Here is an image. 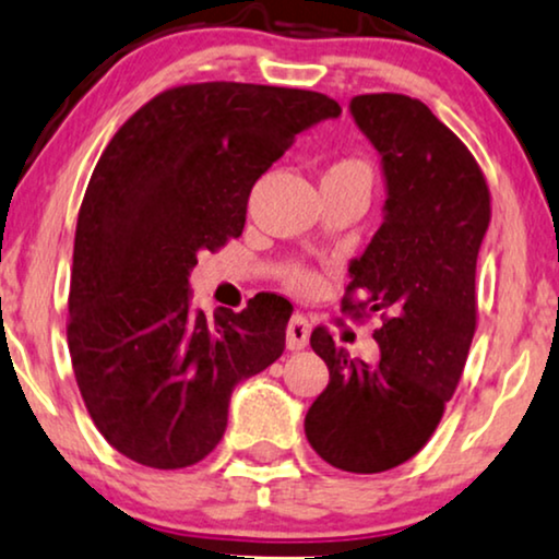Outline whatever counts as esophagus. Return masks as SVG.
<instances>
[{
	"instance_id": "esophagus-1",
	"label": "esophagus",
	"mask_w": 559,
	"mask_h": 559,
	"mask_svg": "<svg viewBox=\"0 0 559 559\" xmlns=\"http://www.w3.org/2000/svg\"><path fill=\"white\" fill-rule=\"evenodd\" d=\"M309 332H312V324L304 314H294L292 320H288V328H286V345L288 350H301L309 345Z\"/></svg>"
}]
</instances>
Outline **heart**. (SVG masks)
<instances>
[{
    "mask_svg": "<svg viewBox=\"0 0 559 559\" xmlns=\"http://www.w3.org/2000/svg\"><path fill=\"white\" fill-rule=\"evenodd\" d=\"M328 175H343V178L345 175H358V178H369V167L358 159H341L328 169ZM286 281L288 286L296 288V292H312V288L320 284L317 275L312 271H307V267H292V271L286 273Z\"/></svg>",
    "mask_w": 559,
    "mask_h": 559,
    "instance_id": "b5f03b06",
    "label": "heart"
}]
</instances>
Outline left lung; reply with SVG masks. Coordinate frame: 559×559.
<instances>
[{
  "instance_id": "8db88e82",
  "label": "left lung",
  "mask_w": 559,
  "mask_h": 559,
  "mask_svg": "<svg viewBox=\"0 0 559 559\" xmlns=\"http://www.w3.org/2000/svg\"><path fill=\"white\" fill-rule=\"evenodd\" d=\"M350 116L381 157L384 222L350 260L343 312L381 314L379 361L350 358L324 328L309 337L330 381L304 418L324 462L373 475L426 447L475 337L477 252L490 190L467 146L407 95H358Z\"/></svg>"
}]
</instances>
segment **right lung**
Returning <instances> with one entry per match:
<instances>
[{
	"mask_svg": "<svg viewBox=\"0 0 559 559\" xmlns=\"http://www.w3.org/2000/svg\"><path fill=\"white\" fill-rule=\"evenodd\" d=\"M337 116L320 92L182 84L105 146L76 218L67 337L90 418L123 456L154 469L201 462L227 430L235 386L284 353L281 304L206 320L188 278L198 252L242 235L252 186L296 133Z\"/></svg>",
	"mask_w": 559,
	"mask_h": 559,
	"instance_id": "obj_1",
	"label": "right lung"
}]
</instances>
